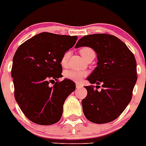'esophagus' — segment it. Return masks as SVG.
Masks as SVG:
<instances>
[{
	"instance_id": "obj_1",
	"label": "esophagus",
	"mask_w": 146,
	"mask_h": 146,
	"mask_svg": "<svg viewBox=\"0 0 146 146\" xmlns=\"http://www.w3.org/2000/svg\"><path fill=\"white\" fill-rule=\"evenodd\" d=\"M76 86L77 89H80V88H82V86L81 85V84H79V83L76 84Z\"/></svg>"
}]
</instances>
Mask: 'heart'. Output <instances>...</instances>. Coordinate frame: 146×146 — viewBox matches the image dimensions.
<instances>
[{
    "label": "heart",
    "mask_w": 146,
    "mask_h": 146,
    "mask_svg": "<svg viewBox=\"0 0 146 146\" xmlns=\"http://www.w3.org/2000/svg\"><path fill=\"white\" fill-rule=\"evenodd\" d=\"M81 55L84 59H87L89 56L91 54H95V51L92 48L89 47H83L79 50ZM70 57V52L67 51L63 55L60 59V64L62 67H66L68 62V59ZM87 72L84 70H66L64 73V76L66 78L70 79V80L73 81V82H80L82 78L87 76Z\"/></svg>",
    "instance_id": "b5f03b06"
}]
</instances>
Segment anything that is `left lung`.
<instances>
[{"label":"left lung","mask_w":146,"mask_h":146,"mask_svg":"<svg viewBox=\"0 0 146 146\" xmlns=\"http://www.w3.org/2000/svg\"><path fill=\"white\" fill-rule=\"evenodd\" d=\"M87 46L97 54V67L87 78L95 86H86L87 96L82 100L87 120L102 124L113 121L131 101L136 84L137 62L132 52L115 36L95 34L82 37L76 48ZM102 84L101 91L97 90Z\"/></svg>","instance_id":"obj_1"}]
</instances>
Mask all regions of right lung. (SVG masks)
I'll use <instances>...</instances> for the list:
<instances>
[{"label":"right lung","instance_id":"right-lung-1","mask_svg":"<svg viewBox=\"0 0 146 146\" xmlns=\"http://www.w3.org/2000/svg\"><path fill=\"white\" fill-rule=\"evenodd\" d=\"M77 38L42 32L24 42L15 52L12 68L15 98L33 123L51 125L62 117L63 104L76 84L68 78L59 82L62 77L60 59Z\"/></svg>","mask_w":146,"mask_h":146}]
</instances>
